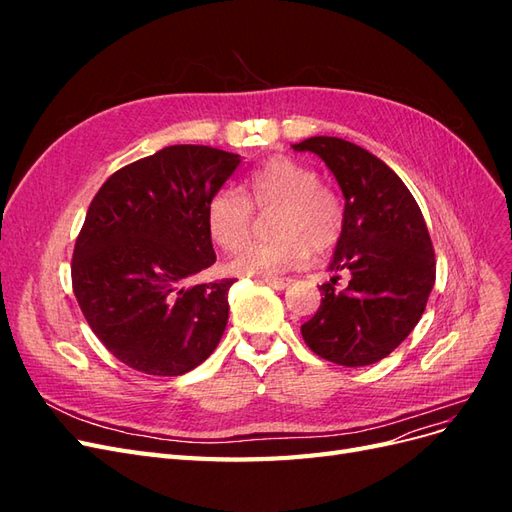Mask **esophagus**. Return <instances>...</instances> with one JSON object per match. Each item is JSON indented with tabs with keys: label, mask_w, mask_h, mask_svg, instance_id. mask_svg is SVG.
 <instances>
[{
	"label": "esophagus",
	"mask_w": 512,
	"mask_h": 512,
	"mask_svg": "<svg viewBox=\"0 0 512 512\" xmlns=\"http://www.w3.org/2000/svg\"><path fill=\"white\" fill-rule=\"evenodd\" d=\"M267 286L275 288V290H282V288H288L292 284L290 277H267V280H262Z\"/></svg>",
	"instance_id": "1"
}]
</instances>
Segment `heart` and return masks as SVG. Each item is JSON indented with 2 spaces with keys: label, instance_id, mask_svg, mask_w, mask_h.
Segmentation results:
<instances>
[{
  "label": "heart",
  "instance_id": "heart-1",
  "mask_svg": "<svg viewBox=\"0 0 512 512\" xmlns=\"http://www.w3.org/2000/svg\"><path fill=\"white\" fill-rule=\"evenodd\" d=\"M272 214L278 239L253 242L230 260V271L250 277H275L301 269L316 254H327L346 228L344 200L320 183L316 168L286 156L260 164L243 190L224 188L207 205V230L222 250L232 252L251 236L253 209Z\"/></svg>",
  "mask_w": 512,
  "mask_h": 512
}]
</instances>
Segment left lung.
<instances>
[{"label": "left lung", "mask_w": 512, "mask_h": 512, "mask_svg": "<svg viewBox=\"0 0 512 512\" xmlns=\"http://www.w3.org/2000/svg\"><path fill=\"white\" fill-rule=\"evenodd\" d=\"M331 168L346 198V228L331 282L301 335L314 354L344 367L389 356L421 320L436 284V254L421 207L393 170L359 145L312 136L292 145ZM339 272L351 280L335 291Z\"/></svg>", "instance_id": "left-lung-1"}]
</instances>
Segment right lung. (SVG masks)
Returning a JSON list of instances; mask_svg holds the SVG:
<instances>
[{
  "mask_svg": "<svg viewBox=\"0 0 512 512\" xmlns=\"http://www.w3.org/2000/svg\"><path fill=\"white\" fill-rule=\"evenodd\" d=\"M241 158L173 145L108 177L91 200L72 256L81 312L121 363L181 376L220 344L232 277L190 286L215 252L207 205Z\"/></svg>",
  "mask_w": 512,
  "mask_h": 512,
  "instance_id": "1",
  "label": "right lung"
}]
</instances>
